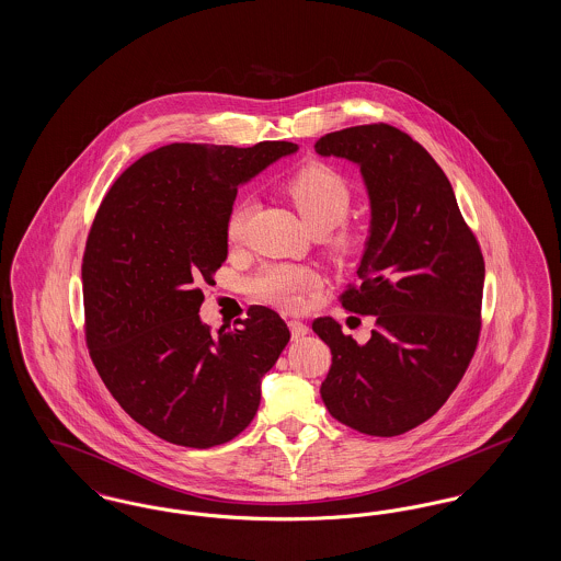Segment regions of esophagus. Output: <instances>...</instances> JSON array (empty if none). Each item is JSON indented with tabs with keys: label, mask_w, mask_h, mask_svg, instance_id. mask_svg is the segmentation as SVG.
<instances>
[{
	"label": "esophagus",
	"mask_w": 561,
	"mask_h": 561,
	"mask_svg": "<svg viewBox=\"0 0 561 561\" xmlns=\"http://www.w3.org/2000/svg\"><path fill=\"white\" fill-rule=\"evenodd\" d=\"M288 328H290V332H293V339H300V336H305V334L309 332L307 323H302V321L298 320L288 321Z\"/></svg>",
	"instance_id": "esophagus-1"
}]
</instances>
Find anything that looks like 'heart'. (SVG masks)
<instances>
[{"mask_svg":"<svg viewBox=\"0 0 561 561\" xmlns=\"http://www.w3.org/2000/svg\"><path fill=\"white\" fill-rule=\"evenodd\" d=\"M284 191L313 236L328 233L325 243L334 256L343 259L357 250L362 243V231L345 220L355 193L341 172L323 161H311L294 172ZM248 220L250 204L240 199L231 206L225 220V238L229 245H240L245 240ZM316 286V273L282 263L261 268L250 279L252 296L282 311L300 309L305 294Z\"/></svg>","mask_w":561,"mask_h":561,"instance_id":"b5f03b06","label":"heart"}]
</instances>
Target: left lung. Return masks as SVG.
Wrapping results in <instances>:
<instances>
[{
  "mask_svg": "<svg viewBox=\"0 0 561 561\" xmlns=\"http://www.w3.org/2000/svg\"><path fill=\"white\" fill-rule=\"evenodd\" d=\"M316 151L355 161L364 174L373 229L359 282L339 300L376 320L366 345L332 318L313 321L332 351L321 400L359 433L401 435L446 403L473 359L485 273L480 241L444 170L398 128L353 126L321 136Z\"/></svg>",
  "mask_w": 561,
  "mask_h": 561,
  "instance_id": "obj_1",
  "label": "left lung"
}]
</instances>
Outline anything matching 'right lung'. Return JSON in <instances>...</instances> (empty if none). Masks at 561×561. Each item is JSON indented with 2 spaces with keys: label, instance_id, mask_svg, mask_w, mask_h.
I'll list each match as a JSON object with an SVG mask.
<instances>
[{
  "label": "right lung",
  "instance_id": "add662e5",
  "mask_svg": "<svg viewBox=\"0 0 561 561\" xmlns=\"http://www.w3.org/2000/svg\"><path fill=\"white\" fill-rule=\"evenodd\" d=\"M296 149L172 142L126 168L94 216L81 261L90 357L117 403L170 444L204 450L240 435L290 341L267 307L216 334L199 307L227 261L238 187Z\"/></svg>",
  "mask_w": 561,
  "mask_h": 561
}]
</instances>
